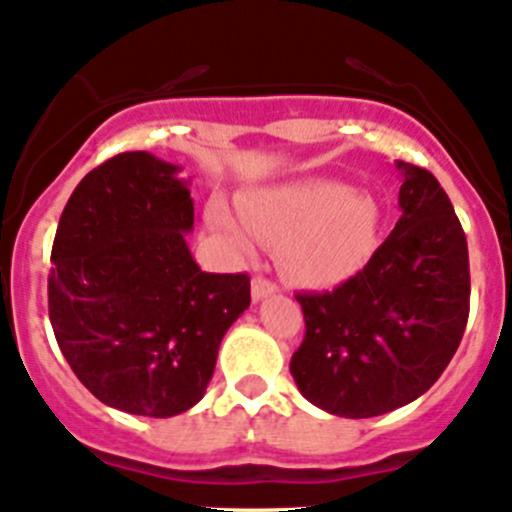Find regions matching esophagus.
<instances>
[{"mask_svg": "<svg viewBox=\"0 0 512 512\" xmlns=\"http://www.w3.org/2000/svg\"><path fill=\"white\" fill-rule=\"evenodd\" d=\"M275 293H278V285L270 283V280L265 278L252 280V300H255V303H260V300H265L267 295H275Z\"/></svg>", "mask_w": 512, "mask_h": 512, "instance_id": "34e87169", "label": "esophagus"}]
</instances>
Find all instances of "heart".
<instances>
[{"instance_id": "heart-1", "label": "heart", "mask_w": 512, "mask_h": 512, "mask_svg": "<svg viewBox=\"0 0 512 512\" xmlns=\"http://www.w3.org/2000/svg\"><path fill=\"white\" fill-rule=\"evenodd\" d=\"M207 224L234 250L255 237L280 245L283 270L300 285L326 288L351 278L376 250L379 204L371 194L333 179H298L252 189L234 212L224 199L207 204Z\"/></svg>"}]
</instances>
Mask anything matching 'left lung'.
<instances>
[{"label":"left lung","mask_w":512,"mask_h":512,"mask_svg":"<svg viewBox=\"0 0 512 512\" xmlns=\"http://www.w3.org/2000/svg\"><path fill=\"white\" fill-rule=\"evenodd\" d=\"M401 217L366 267L333 293L295 295L305 338L290 361L318 409L369 419L419 399L442 376L470 313V260L450 197L396 161Z\"/></svg>","instance_id":"obj_1"}]
</instances>
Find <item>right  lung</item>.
Masks as SVG:
<instances>
[{
	"mask_svg": "<svg viewBox=\"0 0 512 512\" xmlns=\"http://www.w3.org/2000/svg\"><path fill=\"white\" fill-rule=\"evenodd\" d=\"M181 166L126 151L62 209L47 280L57 346L85 389L138 417H176L207 391L224 333L250 308L247 275L191 257Z\"/></svg>",
	"mask_w": 512,
	"mask_h": 512,
	"instance_id": "right-lung-1",
	"label": "right lung"
}]
</instances>
